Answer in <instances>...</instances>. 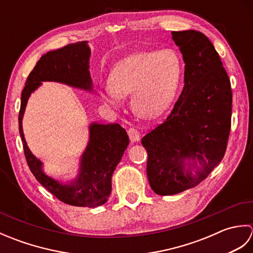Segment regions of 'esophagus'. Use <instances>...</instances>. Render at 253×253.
<instances>
[{"instance_id":"1","label":"esophagus","mask_w":253,"mask_h":253,"mask_svg":"<svg viewBox=\"0 0 253 253\" xmlns=\"http://www.w3.org/2000/svg\"><path fill=\"white\" fill-rule=\"evenodd\" d=\"M128 136H129V139H130L131 142L139 141V139H140L139 131L136 129L135 127H130L129 129H128Z\"/></svg>"}]
</instances>
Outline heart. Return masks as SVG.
I'll return each instance as SVG.
<instances>
[{
	"label": "heart",
	"instance_id": "1",
	"mask_svg": "<svg viewBox=\"0 0 253 253\" xmlns=\"http://www.w3.org/2000/svg\"><path fill=\"white\" fill-rule=\"evenodd\" d=\"M181 75V58L174 49L133 53L115 64L110 83L101 85L100 94L106 103L120 105L123 96L131 93L133 113L150 120L169 109Z\"/></svg>",
	"mask_w": 253,
	"mask_h": 253
}]
</instances>
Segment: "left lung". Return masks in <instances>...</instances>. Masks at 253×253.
<instances>
[{"label": "left lung", "mask_w": 253, "mask_h": 253, "mask_svg": "<svg viewBox=\"0 0 253 253\" xmlns=\"http://www.w3.org/2000/svg\"><path fill=\"white\" fill-rule=\"evenodd\" d=\"M171 38L184 57V89L166 120L141 139L150 187L161 196L207 178L224 158L232 124V87L212 42L196 30Z\"/></svg>", "instance_id": "left-lung-1"}]
</instances>
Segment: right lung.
<instances>
[{
  "mask_svg": "<svg viewBox=\"0 0 253 253\" xmlns=\"http://www.w3.org/2000/svg\"><path fill=\"white\" fill-rule=\"evenodd\" d=\"M87 43L88 41H82L67 44L47 52L37 62L21 92L18 125L27 164L37 180L64 203L95 208L104 204L111 195L112 175L129 143L126 130L118 124H91L90 140L83 155L80 174L71 184L62 185L42 171V163L27 147L21 125L29 95L42 82H58L91 90L92 82L88 71L90 49Z\"/></svg>",
  "mask_w": 253,
  "mask_h": 253,
  "instance_id": "add662e5",
  "label": "right lung"
}]
</instances>
